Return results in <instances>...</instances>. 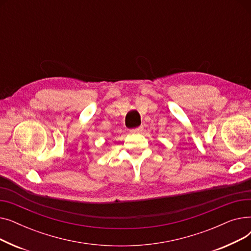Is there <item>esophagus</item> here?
<instances>
[{
    "label": "esophagus",
    "mask_w": 251,
    "mask_h": 251,
    "mask_svg": "<svg viewBox=\"0 0 251 251\" xmlns=\"http://www.w3.org/2000/svg\"><path fill=\"white\" fill-rule=\"evenodd\" d=\"M142 130H143V127L140 126V127H136V128L131 129L130 132H131V133H139V132H141Z\"/></svg>",
    "instance_id": "obj_1"
}]
</instances>
